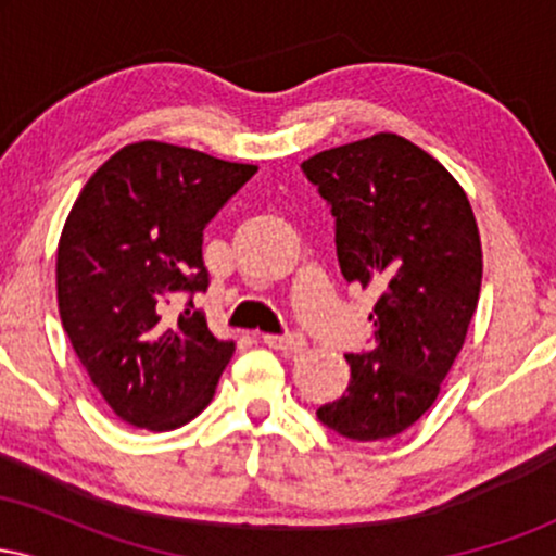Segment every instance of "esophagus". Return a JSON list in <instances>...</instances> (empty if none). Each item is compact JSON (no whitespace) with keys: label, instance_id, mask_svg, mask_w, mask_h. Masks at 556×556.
Returning a JSON list of instances; mask_svg holds the SVG:
<instances>
[{"label":"esophagus","instance_id":"esophagus-1","mask_svg":"<svg viewBox=\"0 0 556 556\" xmlns=\"http://www.w3.org/2000/svg\"><path fill=\"white\" fill-rule=\"evenodd\" d=\"M264 342L274 350H282V353L292 355V353H303L305 348V337L303 334H264Z\"/></svg>","mask_w":556,"mask_h":556}]
</instances>
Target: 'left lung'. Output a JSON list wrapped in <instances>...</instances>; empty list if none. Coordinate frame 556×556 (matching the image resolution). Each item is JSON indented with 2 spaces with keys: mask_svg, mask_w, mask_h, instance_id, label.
<instances>
[{
  "mask_svg": "<svg viewBox=\"0 0 556 556\" xmlns=\"http://www.w3.org/2000/svg\"><path fill=\"white\" fill-rule=\"evenodd\" d=\"M334 214L342 277L374 287V348L316 410L353 442L410 429L439 397L481 292V235L460 182L416 143L376 132L303 162Z\"/></svg>",
  "mask_w": 556,
  "mask_h": 556,
  "instance_id": "obj_1",
  "label": "left lung"
}]
</instances>
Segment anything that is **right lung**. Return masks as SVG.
<instances>
[{"mask_svg": "<svg viewBox=\"0 0 556 556\" xmlns=\"http://www.w3.org/2000/svg\"><path fill=\"white\" fill-rule=\"evenodd\" d=\"M203 151L140 140L83 185L56 248V303L75 355L125 424L172 431L214 397L235 342L193 308L203 229L256 175ZM189 295L174 318L170 305Z\"/></svg>", "mask_w": 556, "mask_h": 556, "instance_id": "right-lung-1", "label": "right lung"}]
</instances>
